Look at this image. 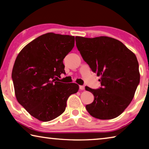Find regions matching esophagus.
<instances>
[{
  "label": "esophagus",
  "instance_id": "1",
  "mask_svg": "<svg viewBox=\"0 0 149 149\" xmlns=\"http://www.w3.org/2000/svg\"><path fill=\"white\" fill-rule=\"evenodd\" d=\"M79 89L81 91L84 90L85 89V86H84V85H80V86H79Z\"/></svg>",
  "mask_w": 149,
  "mask_h": 149
}]
</instances>
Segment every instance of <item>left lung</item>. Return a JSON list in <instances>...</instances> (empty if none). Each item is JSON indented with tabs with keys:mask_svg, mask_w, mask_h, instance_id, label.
I'll use <instances>...</instances> for the list:
<instances>
[{
	"mask_svg": "<svg viewBox=\"0 0 149 149\" xmlns=\"http://www.w3.org/2000/svg\"><path fill=\"white\" fill-rule=\"evenodd\" d=\"M75 41L83 58L100 77L99 89L85 87L94 95V101L86 105L87 110L100 120L118 117L132 102L139 84L135 54L122 42L109 37L77 36Z\"/></svg>",
	"mask_w": 149,
	"mask_h": 149,
	"instance_id": "obj_1",
	"label": "left lung"
}]
</instances>
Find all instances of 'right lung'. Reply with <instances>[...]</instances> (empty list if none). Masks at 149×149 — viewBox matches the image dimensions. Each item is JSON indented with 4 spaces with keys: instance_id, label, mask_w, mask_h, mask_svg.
<instances>
[{
    "instance_id": "right-lung-1",
    "label": "right lung",
    "mask_w": 149,
    "mask_h": 149,
    "mask_svg": "<svg viewBox=\"0 0 149 149\" xmlns=\"http://www.w3.org/2000/svg\"><path fill=\"white\" fill-rule=\"evenodd\" d=\"M72 35L47 33L25 46L12 70L15 95L32 116L49 122L65 111L66 102L79 85L58 81L64 74L63 60L74 47Z\"/></svg>"
}]
</instances>
